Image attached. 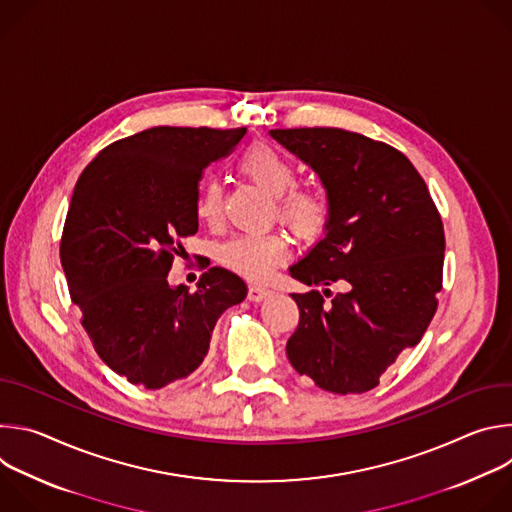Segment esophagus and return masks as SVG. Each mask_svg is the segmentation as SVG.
I'll use <instances>...</instances> for the list:
<instances>
[{"mask_svg": "<svg viewBox=\"0 0 512 512\" xmlns=\"http://www.w3.org/2000/svg\"><path fill=\"white\" fill-rule=\"evenodd\" d=\"M269 296H271V289H267L263 285H251L249 287V300L251 302H263Z\"/></svg>", "mask_w": 512, "mask_h": 512, "instance_id": "34e87169", "label": "esophagus"}]
</instances>
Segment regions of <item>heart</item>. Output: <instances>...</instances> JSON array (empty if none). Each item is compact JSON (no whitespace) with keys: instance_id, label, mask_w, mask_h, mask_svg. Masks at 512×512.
<instances>
[{"instance_id":"b5f03b06","label":"heart","mask_w":512,"mask_h":512,"mask_svg":"<svg viewBox=\"0 0 512 512\" xmlns=\"http://www.w3.org/2000/svg\"><path fill=\"white\" fill-rule=\"evenodd\" d=\"M239 170L277 198L281 221L304 239L320 237L330 223L328 198L310 188H296L298 174L279 152L257 143L239 158ZM223 190L214 180L206 182L196 202V216L212 223L221 216ZM289 257V243L281 235H239L221 247V261L249 279H267Z\"/></svg>"}]
</instances>
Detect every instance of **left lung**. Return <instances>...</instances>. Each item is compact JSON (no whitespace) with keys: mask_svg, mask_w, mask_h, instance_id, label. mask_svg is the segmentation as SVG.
I'll list each match as a JSON object with an SVG mask.
<instances>
[{"mask_svg":"<svg viewBox=\"0 0 512 512\" xmlns=\"http://www.w3.org/2000/svg\"><path fill=\"white\" fill-rule=\"evenodd\" d=\"M269 135L320 176L330 202L324 239L289 267L291 277L326 287L340 281L346 289L330 304L316 289L291 294L300 324L287 358L324 391H371L421 340L437 310L442 216L413 164L383 141L336 127Z\"/></svg>","mask_w":512,"mask_h":512,"instance_id":"8db88e82","label":"left lung"}]
</instances>
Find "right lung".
I'll return each instance as SVG.
<instances>
[{
  "label": "right lung",
  "instance_id": "1",
  "mask_svg": "<svg viewBox=\"0 0 512 512\" xmlns=\"http://www.w3.org/2000/svg\"><path fill=\"white\" fill-rule=\"evenodd\" d=\"M247 133L152 127L119 139L85 168L72 192L60 241L70 298L97 354L145 389L192 375L221 314L247 298L245 281L210 267L190 294L168 271L198 231L202 170Z\"/></svg>",
  "mask_w": 512,
  "mask_h": 512
}]
</instances>
